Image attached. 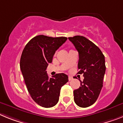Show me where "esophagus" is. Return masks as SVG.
<instances>
[{
	"label": "esophagus",
	"mask_w": 123,
	"mask_h": 123,
	"mask_svg": "<svg viewBox=\"0 0 123 123\" xmlns=\"http://www.w3.org/2000/svg\"><path fill=\"white\" fill-rule=\"evenodd\" d=\"M68 79H69V80L70 81V80H71L73 79V77H72V76H69V78H68Z\"/></svg>",
	"instance_id": "esophagus-1"
}]
</instances>
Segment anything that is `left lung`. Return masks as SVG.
Segmentation results:
<instances>
[{"mask_svg": "<svg viewBox=\"0 0 123 123\" xmlns=\"http://www.w3.org/2000/svg\"><path fill=\"white\" fill-rule=\"evenodd\" d=\"M68 38L79 53L77 74H83L84 77L79 88L74 91V99L77 105L87 108L97 101L103 87L106 70L105 56L98 47L84 36Z\"/></svg>", "mask_w": 123, "mask_h": 123, "instance_id": "8db88e82", "label": "left lung"}]
</instances>
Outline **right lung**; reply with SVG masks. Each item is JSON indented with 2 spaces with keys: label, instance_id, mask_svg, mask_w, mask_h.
<instances>
[{
  "label": "right lung",
  "instance_id": "obj_1",
  "mask_svg": "<svg viewBox=\"0 0 123 123\" xmlns=\"http://www.w3.org/2000/svg\"><path fill=\"white\" fill-rule=\"evenodd\" d=\"M68 39L38 35L26 44L20 58V69L32 99L40 106L51 108L59 101L61 88L69 81L64 73L49 78L46 68L55 51Z\"/></svg>",
  "mask_w": 123,
  "mask_h": 123
}]
</instances>
